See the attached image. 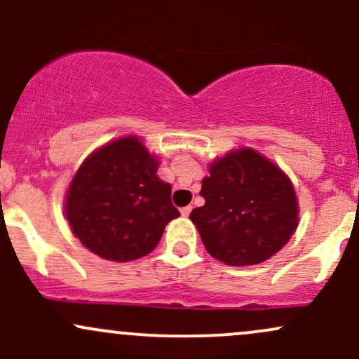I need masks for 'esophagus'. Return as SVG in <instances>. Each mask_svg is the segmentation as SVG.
<instances>
[{
    "label": "esophagus",
    "instance_id": "1",
    "mask_svg": "<svg viewBox=\"0 0 359 359\" xmlns=\"http://www.w3.org/2000/svg\"><path fill=\"white\" fill-rule=\"evenodd\" d=\"M191 210H193V208L190 207V205H188V207H183V208H181V215L188 217L191 213Z\"/></svg>",
    "mask_w": 359,
    "mask_h": 359
}]
</instances>
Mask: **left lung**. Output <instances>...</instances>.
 <instances>
[{
	"label": "left lung",
	"instance_id": "8db88e82",
	"mask_svg": "<svg viewBox=\"0 0 359 359\" xmlns=\"http://www.w3.org/2000/svg\"><path fill=\"white\" fill-rule=\"evenodd\" d=\"M201 180L203 207L190 213L208 255L229 266H252L275 256L299 225L292 180L251 147L213 159Z\"/></svg>",
	"mask_w": 359,
	"mask_h": 359
}]
</instances>
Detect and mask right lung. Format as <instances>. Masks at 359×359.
<instances>
[{
	"label": "right lung",
	"mask_w": 359,
	"mask_h": 359,
	"mask_svg": "<svg viewBox=\"0 0 359 359\" xmlns=\"http://www.w3.org/2000/svg\"><path fill=\"white\" fill-rule=\"evenodd\" d=\"M158 168V156L139 135L111 140L83 161L67 188L64 215L93 255L127 263L154 251L164 227L180 217Z\"/></svg>",
	"instance_id": "obj_1"
}]
</instances>
